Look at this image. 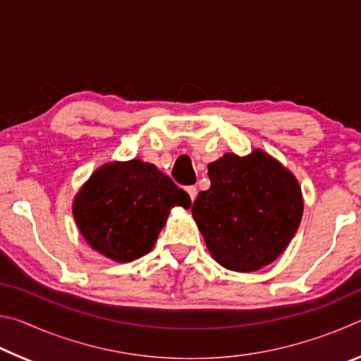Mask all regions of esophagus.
Returning a JSON list of instances; mask_svg holds the SVG:
<instances>
[{"instance_id": "obj_1", "label": "esophagus", "mask_w": 361, "mask_h": 361, "mask_svg": "<svg viewBox=\"0 0 361 361\" xmlns=\"http://www.w3.org/2000/svg\"><path fill=\"white\" fill-rule=\"evenodd\" d=\"M186 192L189 195V199H191L192 202H194L195 197H197V188H195V186H188L186 188Z\"/></svg>"}]
</instances>
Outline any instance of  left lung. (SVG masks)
I'll return each instance as SVG.
<instances>
[{
	"label": "left lung",
	"mask_w": 361,
	"mask_h": 361,
	"mask_svg": "<svg viewBox=\"0 0 361 361\" xmlns=\"http://www.w3.org/2000/svg\"><path fill=\"white\" fill-rule=\"evenodd\" d=\"M210 188L199 192L192 218L218 264L255 272L290 245L304 210L299 181L262 149L226 152L209 164Z\"/></svg>",
	"instance_id": "obj_1"
}]
</instances>
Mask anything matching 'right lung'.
I'll return each mask as SVG.
<instances>
[{"instance_id": "right-lung-1", "label": "right lung", "mask_w": 361, "mask_h": 361, "mask_svg": "<svg viewBox=\"0 0 361 361\" xmlns=\"http://www.w3.org/2000/svg\"><path fill=\"white\" fill-rule=\"evenodd\" d=\"M173 207L191 199L156 166L142 159L103 164L73 199V218L84 240L116 262L151 252Z\"/></svg>"}]
</instances>
